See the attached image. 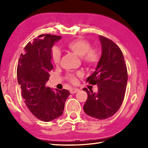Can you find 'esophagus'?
<instances>
[{
    "label": "esophagus",
    "mask_w": 148,
    "mask_h": 148,
    "mask_svg": "<svg viewBox=\"0 0 148 148\" xmlns=\"http://www.w3.org/2000/svg\"><path fill=\"white\" fill-rule=\"evenodd\" d=\"M79 89H77V88H72L71 90H70V92H71V94H74V93H76L77 91H79Z\"/></svg>",
    "instance_id": "34e87169"
}]
</instances>
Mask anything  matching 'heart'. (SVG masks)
<instances>
[{
  "instance_id": "1",
  "label": "heart",
  "mask_w": 148,
  "mask_h": 148,
  "mask_svg": "<svg viewBox=\"0 0 148 148\" xmlns=\"http://www.w3.org/2000/svg\"><path fill=\"white\" fill-rule=\"evenodd\" d=\"M91 47V43L86 39L82 38L72 40L66 45V47L69 51L81 57L82 61L86 66L89 68L95 69L101 61V53L99 49ZM50 58L55 65H59L61 60V52L57 48H53L50 53ZM77 77H82V73L78 72L76 74L68 73L66 76V79L72 84L77 83Z\"/></svg>"
}]
</instances>
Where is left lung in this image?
Segmentation results:
<instances>
[{
    "instance_id": "1",
    "label": "left lung",
    "mask_w": 148,
    "mask_h": 148,
    "mask_svg": "<svg viewBox=\"0 0 148 148\" xmlns=\"http://www.w3.org/2000/svg\"><path fill=\"white\" fill-rule=\"evenodd\" d=\"M99 39L102 44L101 59L96 71L87 81L97 85L99 91L95 93L87 88V99L84 110L88 116L105 119L118 111L123 101L128 74L123 55L119 46L112 40L103 36Z\"/></svg>"
}]
</instances>
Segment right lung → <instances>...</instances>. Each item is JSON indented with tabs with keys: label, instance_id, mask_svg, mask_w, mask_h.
I'll return each instance as SVG.
<instances>
[{
	"label": "right lung",
	"instance_id": "obj_1",
	"mask_svg": "<svg viewBox=\"0 0 148 148\" xmlns=\"http://www.w3.org/2000/svg\"><path fill=\"white\" fill-rule=\"evenodd\" d=\"M61 38L49 34L40 35L26 45L17 64V81L25 103L37 119L45 122L61 116L70 95L66 89L53 91L45 86L53 69L51 49Z\"/></svg>",
	"mask_w": 148,
	"mask_h": 148
}]
</instances>
